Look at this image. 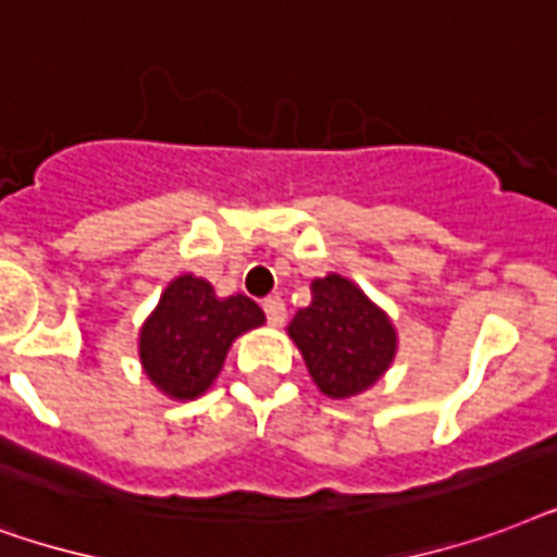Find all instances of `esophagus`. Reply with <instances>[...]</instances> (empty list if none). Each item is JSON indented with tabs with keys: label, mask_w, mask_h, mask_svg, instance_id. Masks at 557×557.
I'll use <instances>...</instances> for the list:
<instances>
[{
	"label": "esophagus",
	"mask_w": 557,
	"mask_h": 557,
	"mask_svg": "<svg viewBox=\"0 0 557 557\" xmlns=\"http://www.w3.org/2000/svg\"><path fill=\"white\" fill-rule=\"evenodd\" d=\"M264 313L267 319H270V325H284V319H287V305H284V299H278V296H270V299H264Z\"/></svg>",
	"instance_id": "1"
}]
</instances>
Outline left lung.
Here are the masks:
<instances>
[{"mask_svg":"<svg viewBox=\"0 0 557 557\" xmlns=\"http://www.w3.org/2000/svg\"><path fill=\"white\" fill-rule=\"evenodd\" d=\"M287 334L327 398H351L374 386L398 348L389 317L337 273L313 278L310 305L293 317Z\"/></svg>","mask_w":557,"mask_h":557,"instance_id":"8db88e82","label":"left lung"}]
</instances>
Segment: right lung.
Listing matches in <instances>:
<instances>
[{
  "instance_id": "obj_1",
  "label": "right lung",
  "mask_w": 557,
  "mask_h": 557,
  "mask_svg": "<svg viewBox=\"0 0 557 557\" xmlns=\"http://www.w3.org/2000/svg\"><path fill=\"white\" fill-rule=\"evenodd\" d=\"M258 325H264V310L249 296L220 299L206 278L180 275L141 325L145 374L168 398H197L214 383L232 343Z\"/></svg>"
}]
</instances>
